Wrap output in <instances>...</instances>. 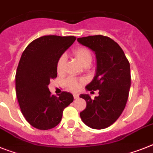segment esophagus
<instances>
[{
	"label": "esophagus",
	"instance_id": "obj_1",
	"mask_svg": "<svg viewBox=\"0 0 153 153\" xmlns=\"http://www.w3.org/2000/svg\"><path fill=\"white\" fill-rule=\"evenodd\" d=\"M73 96H74V99H75V100L79 98V95L77 94V93H74V94H73Z\"/></svg>",
	"mask_w": 153,
	"mask_h": 153
}]
</instances>
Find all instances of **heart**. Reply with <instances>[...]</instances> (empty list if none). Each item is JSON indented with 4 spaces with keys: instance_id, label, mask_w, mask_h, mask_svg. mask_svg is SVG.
I'll use <instances>...</instances> for the list:
<instances>
[{
    "instance_id": "1",
    "label": "heart",
    "mask_w": 153,
    "mask_h": 153,
    "mask_svg": "<svg viewBox=\"0 0 153 153\" xmlns=\"http://www.w3.org/2000/svg\"><path fill=\"white\" fill-rule=\"evenodd\" d=\"M72 54L77 61L84 67H87L90 65L92 61V55L91 51L85 47H79L72 51ZM65 65H66V57L62 55L59 57L57 62V71L58 74H62L65 71ZM85 83L83 79H74L70 77L65 81L66 86L71 91H77L80 88L81 85Z\"/></svg>"
}]
</instances>
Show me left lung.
Masks as SVG:
<instances>
[{
  "instance_id": "obj_1",
  "label": "left lung",
  "mask_w": 153,
  "mask_h": 153,
  "mask_svg": "<svg viewBox=\"0 0 153 153\" xmlns=\"http://www.w3.org/2000/svg\"><path fill=\"white\" fill-rule=\"evenodd\" d=\"M77 40L96 53V74L85 88L88 91L99 90V96L94 100L88 94L80 95L86 102L80 117L91 128H108L126 106L131 87L130 64L121 47L110 37L89 36Z\"/></svg>"
}]
</instances>
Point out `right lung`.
<instances>
[{
	"label": "right lung",
	"instance_id": "obj_1",
	"mask_svg": "<svg viewBox=\"0 0 153 153\" xmlns=\"http://www.w3.org/2000/svg\"><path fill=\"white\" fill-rule=\"evenodd\" d=\"M76 37L44 36L23 51L15 74V89L25 120L34 128L48 130L61 122L63 111L74 97L68 92L51 95L48 85L57 78V62Z\"/></svg>",
	"mask_w": 153,
	"mask_h": 153
}]
</instances>
